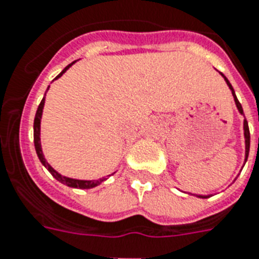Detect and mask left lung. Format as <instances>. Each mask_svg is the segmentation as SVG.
I'll use <instances>...</instances> for the list:
<instances>
[{
  "mask_svg": "<svg viewBox=\"0 0 259 259\" xmlns=\"http://www.w3.org/2000/svg\"><path fill=\"white\" fill-rule=\"evenodd\" d=\"M221 74H222V73H221ZM222 77H224L225 78V81H226V83H228L229 85V88H230V90H232V94H233V97H234V101H235V105H237V108H238V111L239 113H241V114H243V109H242V105L239 104V101L237 100V96H235V93H234V89H233V86H232V83H230V82H229V79L226 78V77H225L224 74H222ZM243 132H245V148H246V151H245V163H246V161H247V157H249V150H250V132H249V125H247V121H243ZM199 198H209V195H198Z\"/></svg>",
  "mask_w": 259,
  "mask_h": 259,
  "instance_id": "left-lung-1",
  "label": "left lung"
}]
</instances>
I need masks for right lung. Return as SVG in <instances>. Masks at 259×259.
Returning <instances> with one entry per match:
<instances>
[{"label": "right lung", "instance_id": "right-lung-1", "mask_svg": "<svg viewBox=\"0 0 259 259\" xmlns=\"http://www.w3.org/2000/svg\"><path fill=\"white\" fill-rule=\"evenodd\" d=\"M74 62H71L70 65H68V66H66L64 70L61 71L60 74L57 75L54 79L60 78L61 75L64 74L65 71L68 70V69L70 68L71 65L74 64ZM48 89H49V88H48ZM44 104H45V97L42 98L41 104L38 105V109H37V113H35V117H34V126H33V129H34V148H35L37 155H38V158H39V161H41L42 165L45 166L46 169L49 170L50 174H52V176H53L57 181H60L61 184L66 185V186H69V188L92 189V188H96V186H98L100 184H102V182H104L106 178H100V180H94V181H83V180H74V178L64 177V176H61L58 171H56V170H54L53 167L49 165V163L46 162V159H45V157H44V153H42V149H41V138H39V129H41V117H42V109H44Z\"/></svg>", "mask_w": 259, "mask_h": 259}]
</instances>
